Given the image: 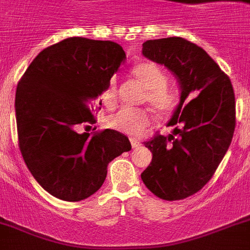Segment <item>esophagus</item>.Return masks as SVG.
<instances>
[{
	"label": "esophagus",
	"instance_id": "1",
	"mask_svg": "<svg viewBox=\"0 0 250 250\" xmlns=\"http://www.w3.org/2000/svg\"><path fill=\"white\" fill-rule=\"evenodd\" d=\"M130 143H131V147L133 148H138L140 146V142L135 139V138H130Z\"/></svg>",
	"mask_w": 250,
	"mask_h": 250
}]
</instances>
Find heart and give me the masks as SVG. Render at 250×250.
I'll return each mask as SVG.
<instances>
[{
	"instance_id": "1",
	"label": "heart",
	"mask_w": 250,
	"mask_h": 250,
	"mask_svg": "<svg viewBox=\"0 0 250 250\" xmlns=\"http://www.w3.org/2000/svg\"><path fill=\"white\" fill-rule=\"evenodd\" d=\"M133 74L147 89L144 101L160 115H168L179 104L180 97L174 86L167 85L168 76L153 62H142L133 67ZM101 101L106 107L112 108L117 103V79L110 78L101 93ZM152 121V116L143 108H121L108 117V125L121 133L139 135Z\"/></svg>"
}]
</instances>
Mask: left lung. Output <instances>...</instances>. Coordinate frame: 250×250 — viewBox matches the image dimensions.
<instances>
[{"label":"left lung","instance_id":"8db88e82","mask_svg":"<svg viewBox=\"0 0 250 250\" xmlns=\"http://www.w3.org/2000/svg\"><path fill=\"white\" fill-rule=\"evenodd\" d=\"M142 52L166 66L181 90L180 103L167 124L175 126L172 134H157L144 143L153 157L142 180L161 199L180 201L211 180L230 147L235 130L234 89L211 56L187 39L147 41Z\"/></svg>","mask_w":250,"mask_h":250}]
</instances>
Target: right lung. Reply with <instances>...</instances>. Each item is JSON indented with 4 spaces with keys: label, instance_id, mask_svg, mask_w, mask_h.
I'll use <instances>...</instances> for the list:
<instances>
[{
    "label": "right lung",
    "instance_id": "obj_1",
    "mask_svg": "<svg viewBox=\"0 0 250 250\" xmlns=\"http://www.w3.org/2000/svg\"><path fill=\"white\" fill-rule=\"evenodd\" d=\"M125 57L115 42L71 37L43 49L19 82V148L30 174L53 197H90L104 183L111 161L131 149L116 130L76 131L80 124L96 123V100Z\"/></svg>",
    "mask_w": 250,
    "mask_h": 250
}]
</instances>
